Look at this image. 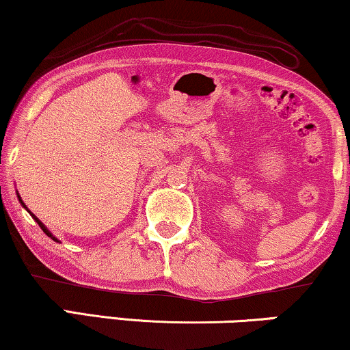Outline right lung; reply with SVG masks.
I'll return each mask as SVG.
<instances>
[{"label": "right lung", "mask_w": 350, "mask_h": 350, "mask_svg": "<svg viewBox=\"0 0 350 350\" xmlns=\"http://www.w3.org/2000/svg\"><path fill=\"white\" fill-rule=\"evenodd\" d=\"M18 200H21V202H22V199H21V196H18ZM22 205H23V202H22ZM23 207H25V205H23ZM31 217H33V218H35V219H36V223H38V224H40V228H41V229H42V231H44V232H46V234H47V236H49V237H52V234H51V232H49V231H47V229H46V226H44V224H42V223H41V221H40V219H38V218H36V217H35V215H31ZM52 239H54V241H57V239H55V237H52Z\"/></svg>", "instance_id": "1"}]
</instances>
